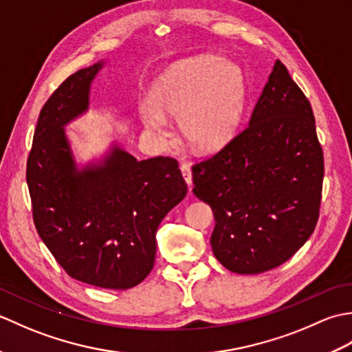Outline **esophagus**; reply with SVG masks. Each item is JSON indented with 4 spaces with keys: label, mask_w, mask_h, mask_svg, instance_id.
<instances>
[{
    "label": "esophagus",
    "mask_w": 352,
    "mask_h": 352,
    "mask_svg": "<svg viewBox=\"0 0 352 352\" xmlns=\"http://www.w3.org/2000/svg\"><path fill=\"white\" fill-rule=\"evenodd\" d=\"M180 169H182V174H183L184 182L190 186L192 184V169H190V164L183 163L182 166H180Z\"/></svg>",
    "instance_id": "obj_1"
}]
</instances>
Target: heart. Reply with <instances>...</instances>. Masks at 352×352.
<instances>
[{
    "mask_svg": "<svg viewBox=\"0 0 352 352\" xmlns=\"http://www.w3.org/2000/svg\"><path fill=\"white\" fill-rule=\"evenodd\" d=\"M242 107L241 77L222 57L203 56L166 74L153 91V101L139 102L140 121L148 131L169 138V118H182L193 145L214 149L233 134Z\"/></svg>",
    "mask_w": 352,
    "mask_h": 352,
    "instance_id": "obj_1",
    "label": "heart"
}]
</instances>
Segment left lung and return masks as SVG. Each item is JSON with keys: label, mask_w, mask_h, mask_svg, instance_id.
Listing matches in <instances>:
<instances>
[{"label": "left lung", "mask_w": 352, "mask_h": 352, "mask_svg": "<svg viewBox=\"0 0 352 352\" xmlns=\"http://www.w3.org/2000/svg\"><path fill=\"white\" fill-rule=\"evenodd\" d=\"M193 193L214 214V257L237 274L287 261L319 219L324 151L307 96L276 60L250 122L192 166Z\"/></svg>", "instance_id": "8db88e82"}]
</instances>
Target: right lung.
<instances>
[{
  "instance_id": "right-lung-1",
  "label": "right lung",
  "mask_w": 352,
  "mask_h": 352,
  "mask_svg": "<svg viewBox=\"0 0 352 352\" xmlns=\"http://www.w3.org/2000/svg\"><path fill=\"white\" fill-rule=\"evenodd\" d=\"M100 68L72 74L43 104L25 177L37 234L57 263L78 281L121 290L151 272L157 228L188 186L172 157L139 162L118 148L102 166L76 169L63 125L87 109Z\"/></svg>"
}]
</instances>
